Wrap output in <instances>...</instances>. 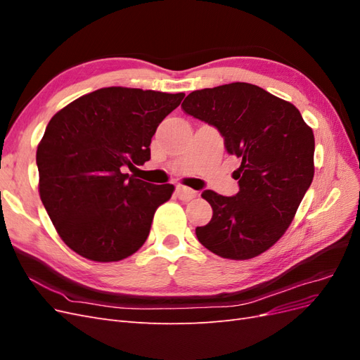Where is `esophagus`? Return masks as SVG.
Here are the masks:
<instances>
[{"label":"esophagus","mask_w":360,"mask_h":360,"mask_svg":"<svg viewBox=\"0 0 360 360\" xmlns=\"http://www.w3.org/2000/svg\"><path fill=\"white\" fill-rule=\"evenodd\" d=\"M176 193H177L179 200H181V201H192L195 197H197V192L186 188V186H179Z\"/></svg>","instance_id":"1"}]
</instances>
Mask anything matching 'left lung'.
Listing matches in <instances>:
<instances>
[{
  "label": "left lung",
  "mask_w": 360,
  "mask_h": 360,
  "mask_svg": "<svg viewBox=\"0 0 360 360\" xmlns=\"http://www.w3.org/2000/svg\"><path fill=\"white\" fill-rule=\"evenodd\" d=\"M184 112L217 127L240 160L234 197L205 191L213 217L197 228L200 243L228 259H250L285 234L314 179L315 141L292 103L248 82L192 91Z\"/></svg>",
  "instance_id": "left-lung-1"
}]
</instances>
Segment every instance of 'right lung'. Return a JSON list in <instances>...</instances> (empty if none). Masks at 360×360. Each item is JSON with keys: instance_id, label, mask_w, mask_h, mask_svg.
Masks as SVG:
<instances>
[{"instance_id": "1", "label": "right lung", "mask_w": 360, "mask_h": 360, "mask_svg": "<svg viewBox=\"0 0 360 360\" xmlns=\"http://www.w3.org/2000/svg\"><path fill=\"white\" fill-rule=\"evenodd\" d=\"M184 93L105 86L64 106L37 146L40 200L76 254L112 263L147 240L158 207L174 186L123 172L150 159L159 123Z\"/></svg>"}]
</instances>
